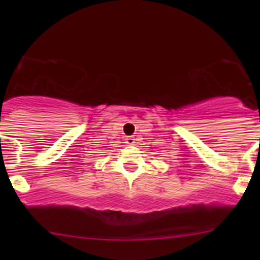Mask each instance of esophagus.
<instances>
[{
	"instance_id": "34e87169",
	"label": "esophagus",
	"mask_w": 260,
	"mask_h": 260,
	"mask_svg": "<svg viewBox=\"0 0 260 260\" xmlns=\"http://www.w3.org/2000/svg\"><path fill=\"white\" fill-rule=\"evenodd\" d=\"M136 143V139H134V137H127L126 138V144L128 145H132Z\"/></svg>"
}]
</instances>
